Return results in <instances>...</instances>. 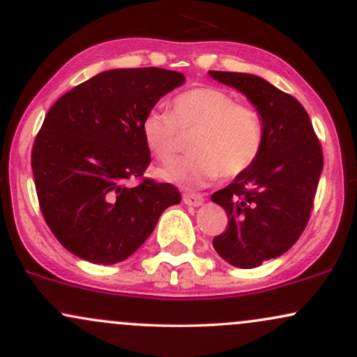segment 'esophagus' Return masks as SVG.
Returning a JSON list of instances; mask_svg holds the SVG:
<instances>
[{
    "mask_svg": "<svg viewBox=\"0 0 357 357\" xmlns=\"http://www.w3.org/2000/svg\"><path fill=\"white\" fill-rule=\"evenodd\" d=\"M183 202L188 206H199L203 203V196L198 192H183Z\"/></svg>",
    "mask_w": 357,
    "mask_h": 357,
    "instance_id": "34e87169",
    "label": "esophagus"
}]
</instances>
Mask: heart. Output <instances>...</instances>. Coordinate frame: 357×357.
I'll use <instances>...</instances> for the list:
<instances>
[{
  "mask_svg": "<svg viewBox=\"0 0 357 357\" xmlns=\"http://www.w3.org/2000/svg\"><path fill=\"white\" fill-rule=\"evenodd\" d=\"M141 132L161 162L173 161L183 147V136H191V154L159 171L162 179L186 188L203 186L220 174L230 179L247 173L265 142L260 112L218 87L179 93L171 102V112L149 110L142 117Z\"/></svg>",
  "mask_w": 357,
  "mask_h": 357,
  "instance_id": "1",
  "label": "heart"
}]
</instances>
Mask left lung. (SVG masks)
I'll list each match as a JSON object with an SVG mask.
<instances>
[{"label":"left lung","mask_w":357,"mask_h":357,"mask_svg":"<svg viewBox=\"0 0 357 357\" xmlns=\"http://www.w3.org/2000/svg\"><path fill=\"white\" fill-rule=\"evenodd\" d=\"M210 75L245 93L264 119L260 158L211 196L228 216V228L213 238V247L228 264L255 268L285 253L305 230L324 166L322 146L296 97L250 73Z\"/></svg>","instance_id":"8db88e82"}]
</instances>
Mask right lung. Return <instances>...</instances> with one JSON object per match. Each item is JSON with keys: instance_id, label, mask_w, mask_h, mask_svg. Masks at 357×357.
<instances>
[{"instance_id": "obj_1", "label": "right lung", "mask_w": 357, "mask_h": 357, "mask_svg": "<svg viewBox=\"0 0 357 357\" xmlns=\"http://www.w3.org/2000/svg\"><path fill=\"white\" fill-rule=\"evenodd\" d=\"M165 68H116L68 90L52 105L31 149L40 210L68 252L99 265L126 260L181 202L178 188L146 178L142 117L184 84ZM138 181L134 188L126 184Z\"/></svg>"}]
</instances>
